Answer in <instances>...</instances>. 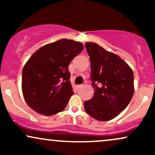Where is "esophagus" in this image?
<instances>
[{
    "label": "esophagus",
    "mask_w": 155,
    "mask_h": 155,
    "mask_svg": "<svg viewBox=\"0 0 155 155\" xmlns=\"http://www.w3.org/2000/svg\"><path fill=\"white\" fill-rule=\"evenodd\" d=\"M81 87V85H75V89L76 90H79Z\"/></svg>",
    "instance_id": "esophagus-1"
}]
</instances>
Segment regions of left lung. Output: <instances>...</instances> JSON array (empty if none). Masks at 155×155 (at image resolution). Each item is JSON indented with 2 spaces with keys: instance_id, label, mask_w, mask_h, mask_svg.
Returning a JSON list of instances; mask_svg holds the SVG:
<instances>
[{
  "instance_id": "left-lung-1",
  "label": "left lung",
  "mask_w": 155,
  "mask_h": 155,
  "mask_svg": "<svg viewBox=\"0 0 155 155\" xmlns=\"http://www.w3.org/2000/svg\"><path fill=\"white\" fill-rule=\"evenodd\" d=\"M90 60L94 95L84 103L85 111L98 121H108L127 106L134 93V76L130 67L118 55L98 44H85ZM100 86L97 87V84Z\"/></svg>"
}]
</instances>
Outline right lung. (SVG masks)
Returning <instances> with one entry per match:
<instances>
[{"mask_svg":"<svg viewBox=\"0 0 155 155\" xmlns=\"http://www.w3.org/2000/svg\"><path fill=\"white\" fill-rule=\"evenodd\" d=\"M83 49L80 42L60 39L43 46L30 58L22 70V90L32 109L51 116L66 107L74 94L68 65Z\"/></svg>","mask_w":155,"mask_h":155,"instance_id":"right-lung-1","label":"right lung"}]
</instances>
